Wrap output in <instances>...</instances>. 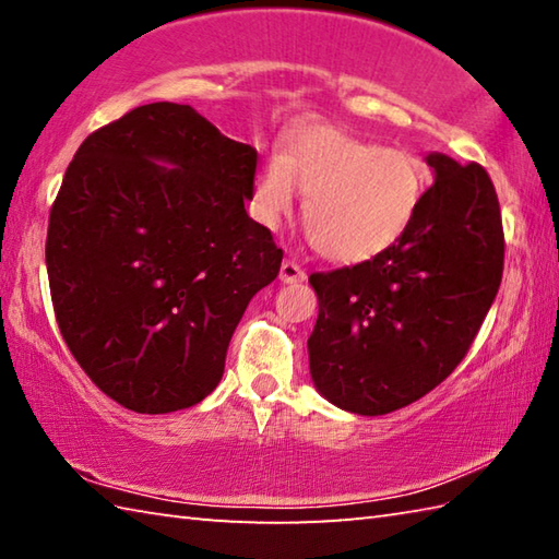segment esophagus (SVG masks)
I'll return each instance as SVG.
<instances>
[{
	"label": "esophagus",
	"mask_w": 559,
	"mask_h": 559,
	"mask_svg": "<svg viewBox=\"0 0 559 559\" xmlns=\"http://www.w3.org/2000/svg\"><path fill=\"white\" fill-rule=\"evenodd\" d=\"M278 278H281L283 283H302V281H306V271H302L296 261L288 259V261L281 263Z\"/></svg>",
	"instance_id": "esophagus-1"
}]
</instances>
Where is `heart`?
Instances as JSON below:
<instances>
[{"label": "heart", "instance_id": "obj_1", "mask_svg": "<svg viewBox=\"0 0 559 559\" xmlns=\"http://www.w3.org/2000/svg\"><path fill=\"white\" fill-rule=\"evenodd\" d=\"M306 197L302 219L320 253L340 263L390 249L419 212L427 169L404 150L382 147L343 128L313 122L273 150L253 187V216L269 229Z\"/></svg>", "mask_w": 559, "mask_h": 559}]
</instances>
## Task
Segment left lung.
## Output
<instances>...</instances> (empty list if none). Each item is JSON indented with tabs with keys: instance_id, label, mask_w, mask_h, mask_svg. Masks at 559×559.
Segmentation results:
<instances>
[{
	"instance_id": "left-lung-1",
	"label": "left lung",
	"mask_w": 559,
	"mask_h": 559,
	"mask_svg": "<svg viewBox=\"0 0 559 559\" xmlns=\"http://www.w3.org/2000/svg\"><path fill=\"white\" fill-rule=\"evenodd\" d=\"M433 182L400 241L374 259L310 273L318 320L310 377L328 402L380 416L456 370L503 278V222L478 163L431 153Z\"/></svg>"
}]
</instances>
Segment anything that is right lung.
Returning a JSON list of instances; mask_svg holds the SVG:
<instances>
[{
  "label": "right lung",
  "instance_id": "add662e5",
  "mask_svg": "<svg viewBox=\"0 0 559 559\" xmlns=\"http://www.w3.org/2000/svg\"><path fill=\"white\" fill-rule=\"evenodd\" d=\"M257 150L150 103L83 140L49 214L46 271L75 362L138 414L200 404L283 251L253 222ZM173 164V168L159 166Z\"/></svg>",
  "mask_w": 559,
  "mask_h": 559
}]
</instances>
